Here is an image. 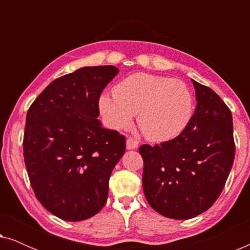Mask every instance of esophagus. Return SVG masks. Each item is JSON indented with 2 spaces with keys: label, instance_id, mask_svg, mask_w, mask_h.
<instances>
[{
  "label": "esophagus",
  "instance_id": "1",
  "mask_svg": "<svg viewBox=\"0 0 250 250\" xmlns=\"http://www.w3.org/2000/svg\"><path fill=\"white\" fill-rule=\"evenodd\" d=\"M139 146V143L136 140L132 139V138H128L127 140H126V148H127L128 150H133V149H136Z\"/></svg>",
  "mask_w": 250,
  "mask_h": 250
}]
</instances>
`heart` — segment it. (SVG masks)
Here are the masks:
<instances>
[{
  "label": "heart",
  "instance_id": "obj_1",
  "mask_svg": "<svg viewBox=\"0 0 250 250\" xmlns=\"http://www.w3.org/2000/svg\"><path fill=\"white\" fill-rule=\"evenodd\" d=\"M101 114L114 129L127 128L138 115L140 131L150 141L175 138L193 114V97L183 82L146 73L129 75L101 95Z\"/></svg>",
  "mask_w": 250,
  "mask_h": 250
}]
</instances>
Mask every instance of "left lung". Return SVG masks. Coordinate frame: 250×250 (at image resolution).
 Listing matches in <instances>:
<instances>
[{
	"mask_svg": "<svg viewBox=\"0 0 250 250\" xmlns=\"http://www.w3.org/2000/svg\"><path fill=\"white\" fill-rule=\"evenodd\" d=\"M192 83L197 107L187 127L173 140L139 148L146 199L174 220H189L213 206L234 160L230 109L211 88Z\"/></svg>",
	"mask_w": 250,
	"mask_h": 250,
	"instance_id": "left-lung-1",
	"label": "left lung"
}]
</instances>
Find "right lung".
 I'll use <instances>...</instances> for the list:
<instances>
[{"mask_svg": "<svg viewBox=\"0 0 250 250\" xmlns=\"http://www.w3.org/2000/svg\"><path fill=\"white\" fill-rule=\"evenodd\" d=\"M118 71L80 68L47 85L27 111L22 146L30 186L61 220H87L107 203L109 177L126 141L102 126L99 99Z\"/></svg>", "mask_w": 250, "mask_h": 250, "instance_id": "add662e5", "label": "right lung"}]
</instances>
